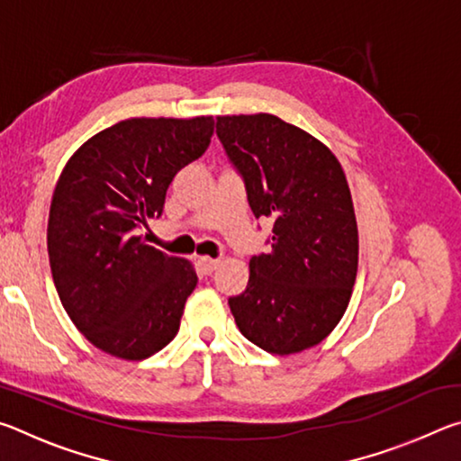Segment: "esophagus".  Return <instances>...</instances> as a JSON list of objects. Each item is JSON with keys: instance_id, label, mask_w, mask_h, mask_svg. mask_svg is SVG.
<instances>
[{"instance_id": "obj_1", "label": "esophagus", "mask_w": 461, "mask_h": 461, "mask_svg": "<svg viewBox=\"0 0 461 461\" xmlns=\"http://www.w3.org/2000/svg\"><path fill=\"white\" fill-rule=\"evenodd\" d=\"M217 264H220V260L217 258H199V267L203 270V275H212V272L217 268Z\"/></svg>"}]
</instances>
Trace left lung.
<instances>
[{"label": "left lung", "mask_w": 461, "mask_h": 461, "mask_svg": "<svg viewBox=\"0 0 461 461\" xmlns=\"http://www.w3.org/2000/svg\"><path fill=\"white\" fill-rule=\"evenodd\" d=\"M256 220H272L267 254L252 256L246 291L230 296L238 330L264 352L317 346L348 309L357 272V225L338 158L276 115L215 122Z\"/></svg>", "instance_id": "1"}]
</instances>
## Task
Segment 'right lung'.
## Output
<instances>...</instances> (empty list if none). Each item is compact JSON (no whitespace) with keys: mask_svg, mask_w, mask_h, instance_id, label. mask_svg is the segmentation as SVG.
<instances>
[{"mask_svg":"<svg viewBox=\"0 0 461 461\" xmlns=\"http://www.w3.org/2000/svg\"><path fill=\"white\" fill-rule=\"evenodd\" d=\"M213 118H134L89 138L57 183L49 258L60 303L85 338L123 360L175 339L197 275L136 233L160 217L178 170L201 158Z\"/></svg>","mask_w":461,"mask_h":461,"instance_id":"1","label":"right lung"}]
</instances>
